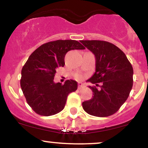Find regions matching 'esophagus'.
Listing matches in <instances>:
<instances>
[{
	"label": "esophagus",
	"instance_id": "obj_1",
	"mask_svg": "<svg viewBox=\"0 0 148 148\" xmlns=\"http://www.w3.org/2000/svg\"><path fill=\"white\" fill-rule=\"evenodd\" d=\"M83 87H84V84H83L81 82L78 83V86H77L78 89H81V88H82Z\"/></svg>",
	"mask_w": 148,
	"mask_h": 148
}]
</instances>
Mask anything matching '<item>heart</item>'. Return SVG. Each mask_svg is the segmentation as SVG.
<instances>
[{
  "label": "heart",
  "mask_w": 148,
  "mask_h": 148,
  "mask_svg": "<svg viewBox=\"0 0 148 148\" xmlns=\"http://www.w3.org/2000/svg\"><path fill=\"white\" fill-rule=\"evenodd\" d=\"M77 79H82V75H77Z\"/></svg>",
  "instance_id": "heart-1"
}]
</instances>
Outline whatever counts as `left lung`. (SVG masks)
Masks as SVG:
<instances>
[{
  "instance_id": "obj_1",
  "label": "left lung",
  "mask_w": 148,
  "mask_h": 148,
  "mask_svg": "<svg viewBox=\"0 0 148 148\" xmlns=\"http://www.w3.org/2000/svg\"><path fill=\"white\" fill-rule=\"evenodd\" d=\"M81 43L94 54L96 60L95 73L87 80L95 84L89 86L93 95L82 102L83 109L97 117L113 115L129 97L133 86L132 66L125 54L112 43L100 40H82Z\"/></svg>"
}]
</instances>
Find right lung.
I'll use <instances>...</instances> for the list:
<instances>
[{
  "instance_id": "add662e5",
  "label": "right lung",
  "mask_w": 148,
  "mask_h": 148,
  "mask_svg": "<svg viewBox=\"0 0 148 148\" xmlns=\"http://www.w3.org/2000/svg\"><path fill=\"white\" fill-rule=\"evenodd\" d=\"M85 48L75 40H57L41 45L23 66L21 87L27 104L41 116H53L62 111L68 95L77 88V82H54L57 69L64 66V57L71 50Z\"/></svg>"
}]
</instances>
